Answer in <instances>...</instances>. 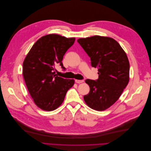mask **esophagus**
Segmentation results:
<instances>
[{"instance_id":"1","label":"esophagus","mask_w":151,"mask_h":151,"mask_svg":"<svg viewBox=\"0 0 151 151\" xmlns=\"http://www.w3.org/2000/svg\"><path fill=\"white\" fill-rule=\"evenodd\" d=\"M75 82L77 83H82L84 82L83 80H75Z\"/></svg>"}]
</instances>
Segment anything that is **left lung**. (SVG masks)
<instances>
[{"mask_svg":"<svg viewBox=\"0 0 151 151\" xmlns=\"http://www.w3.org/2000/svg\"><path fill=\"white\" fill-rule=\"evenodd\" d=\"M77 42L90 58L91 66L98 68L99 75L96 81H85L90 92L83 96L84 101L91 109L104 111L117 101L129 82L127 56L111 37L95 35Z\"/></svg>","mask_w":151,"mask_h":151,"instance_id":"left-lung-1","label":"left lung"}]
</instances>
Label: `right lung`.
I'll list each match as a JSON object with an SVG mask.
<instances>
[{"label":"right lung","instance_id":"right-lung-1","mask_svg":"<svg viewBox=\"0 0 151 151\" xmlns=\"http://www.w3.org/2000/svg\"><path fill=\"white\" fill-rule=\"evenodd\" d=\"M75 38L49 34L40 38L32 47L23 62V75L35 104L47 111L56 109L63 102L74 80L55 74L57 64L63 69L62 60Z\"/></svg>","mask_w":151,"mask_h":151}]
</instances>
